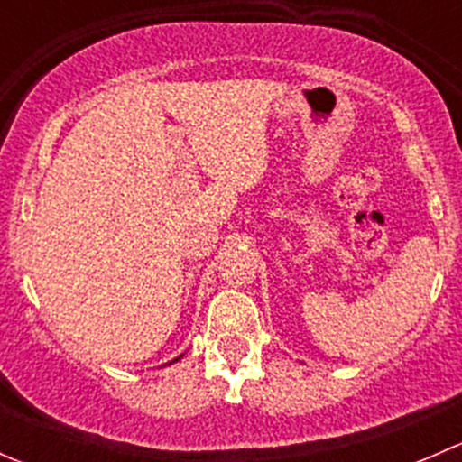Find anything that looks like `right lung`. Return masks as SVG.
<instances>
[{
	"mask_svg": "<svg viewBox=\"0 0 462 462\" xmlns=\"http://www.w3.org/2000/svg\"><path fill=\"white\" fill-rule=\"evenodd\" d=\"M180 357H183V356H179V357H176V360H171V362H170V365H174V362H179V360H180Z\"/></svg>",
	"mask_w": 462,
	"mask_h": 462,
	"instance_id": "right-lung-1",
	"label": "right lung"
}]
</instances>
